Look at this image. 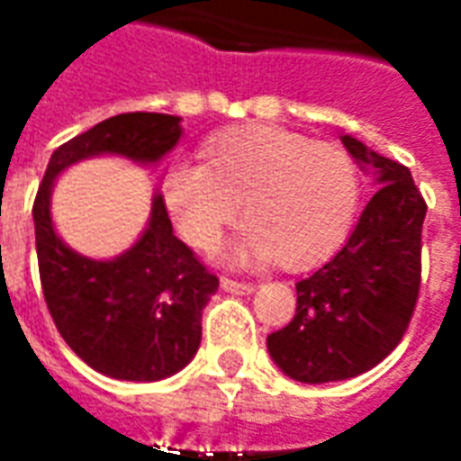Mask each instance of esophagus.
<instances>
[{"label": "esophagus", "mask_w": 461, "mask_h": 461, "mask_svg": "<svg viewBox=\"0 0 461 461\" xmlns=\"http://www.w3.org/2000/svg\"><path fill=\"white\" fill-rule=\"evenodd\" d=\"M220 286L224 291H230V294H251V291L257 289L254 284H249V281H237V279H224L220 281Z\"/></svg>", "instance_id": "34e87169"}]
</instances>
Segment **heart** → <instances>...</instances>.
<instances>
[{
    "mask_svg": "<svg viewBox=\"0 0 461 461\" xmlns=\"http://www.w3.org/2000/svg\"><path fill=\"white\" fill-rule=\"evenodd\" d=\"M204 162H172L162 200L192 247L212 251L244 210L247 224L231 261L274 259L311 267L339 249L357 207V170L339 145L299 132L249 125L221 132L202 148Z\"/></svg>",
    "mask_w": 461,
    "mask_h": 461,
    "instance_id": "heart-1",
    "label": "heart"
}]
</instances>
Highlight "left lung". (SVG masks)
Segmentation results:
<instances>
[{
  "mask_svg": "<svg viewBox=\"0 0 461 461\" xmlns=\"http://www.w3.org/2000/svg\"><path fill=\"white\" fill-rule=\"evenodd\" d=\"M377 190L343 249L296 284V316L267 339L271 360L299 383H336L375 367L402 339L420 294L427 204L405 165L343 135Z\"/></svg>",
  "mask_w": 461,
  "mask_h": 461,
  "instance_id": "left-lung-1",
  "label": "left lung"
}]
</instances>
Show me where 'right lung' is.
<instances>
[{
    "label": "right lung",
    "instance_id": "obj_1",
    "mask_svg": "<svg viewBox=\"0 0 461 461\" xmlns=\"http://www.w3.org/2000/svg\"><path fill=\"white\" fill-rule=\"evenodd\" d=\"M182 118L122 113L98 122L54 150L34 200L36 257L46 306L76 356L115 380L152 383L190 363L202 340V309L220 286L172 234L160 192L140 240L115 259H88L56 234L54 180L78 160L121 155L155 165L177 145Z\"/></svg>",
    "mask_w": 461,
    "mask_h": 461
}]
</instances>
